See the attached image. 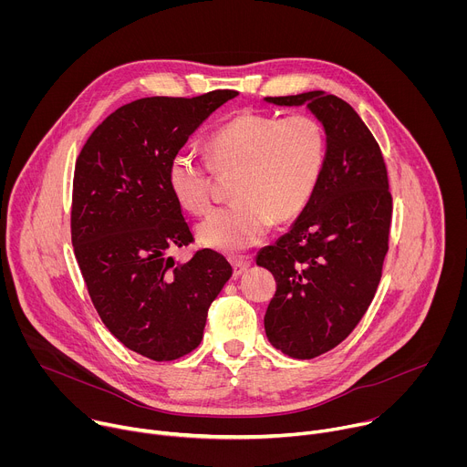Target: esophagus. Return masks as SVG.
Returning <instances> with one entry per match:
<instances>
[{"label": "esophagus", "mask_w": 467, "mask_h": 467, "mask_svg": "<svg viewBox=\"0 0 467 467\" xmlns=\"http://www.w3.org/2000/svg\"><path fill=\"white\" fill-rule=\"evenodd\" d=\"M231 264H233V272H234L236 277L242 275V274L249 268V265H251L249 258H231Z\"/></svg>", "instance_id": "34e87169"}]
</instances>
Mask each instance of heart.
<instances>
[{
    "mask_svg": "<svg viewBox=\"0 0 467 467\" xmlns=\"http://www.w3.org/2000/svg\"><path fill=\"white\" fill-rule=\"evenodd\" d=\"M209 161L179 151L168 164V184L177 203L199 216L213 205L214 170L236 173L234 203L197 225L203 245L238 253L258 244L272 223L297 218L308 205L325 162L323 127L306 114L286 118L242 112L209 140Z\"/></svg>",
    "mask_w": 467,
    "mask_h": 467,
    "instance_id": "b5f03b06",
    "label": "heart"
}]
</instances>
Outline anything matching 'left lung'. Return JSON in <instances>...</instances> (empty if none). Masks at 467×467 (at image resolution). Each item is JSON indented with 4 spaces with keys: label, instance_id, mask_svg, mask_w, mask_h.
I'll use <instances>...</instances> for the list:
<instances>
[{
    "label": "left lung",
    "instance_id": "obj_1",
    "mask_svg": "<svg viewBox=\"0 0 467 467\" xmlns=\"http://www.w3.org/2000/svg\"><path fill=\"white\" fill-rule=\"evenodd\" d=\"M306 109L327 135L321 177L286 234L256 254L277 290L265 337L292 358H314L344 342L371 305L388 253L391 193L371 130L344 99L312 90L265 98Z\"/></svg>",
    "mask_w": 467,
    "mask_h": 467
}]
</instances>
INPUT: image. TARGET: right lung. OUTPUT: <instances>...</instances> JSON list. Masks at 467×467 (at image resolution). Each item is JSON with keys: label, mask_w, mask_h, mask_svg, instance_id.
<instances>
[{"label": "right lung", "mask_w": 467, "mask_h": 467, "mask_svg": "<svg viewBox=\"0 0 467 467\" xmlns=\"http://www.w3.org/2000/svg\"><path fill=\"white\" fill-rule=\"evenodd\" d=\"M236 90L142 98L107 116L74 173L72 244L90 299L112 335L157 362L203 338L211 303L233 275L213 249L175 264L193 236L168 184V164L192 132Z\"/></svg>", "instance_id": "right-lung-1"}]
</instances>
